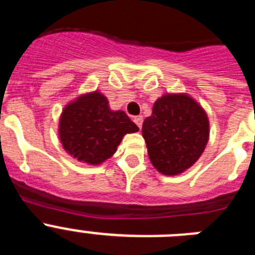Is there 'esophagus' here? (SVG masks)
<instances>
[{
	"label": "esophagus",
	"mask_w": 255,
	"mask_h": 255,
	"mask_svg": "<svg viewBox=\"0 0 255 255\" xmlns=\"http://www.w3.org/2000/svg\"><path fill=\"white\" fill-rule=\"evenodd\" d=\"M134 123L139 126V129H141V125H143V116H135Z\"/></svg>",
	"instance_id": "1"
}]
</instances>
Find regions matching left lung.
Listing matches in <instances>:
<instances>
[{
    "label": "left lung",
    "instance_id": "1",
    "mask_svg": "<svg viewBox=\"0 0 255 255\" xmlns=\"http://www.w3.org/2000/svg\"><path fill=\"white\" fill-rule=\"evenodd\" d=\"M150 162L163 175H177L198 161L209 138L206 112L186 94H164L143 123Z\"/></svg>",
    "mask_w": 255,
    "mask_h": 255
}]
</instances>
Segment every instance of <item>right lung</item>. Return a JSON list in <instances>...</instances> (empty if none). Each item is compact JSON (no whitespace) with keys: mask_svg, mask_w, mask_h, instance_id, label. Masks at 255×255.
<instances>
[{"mask_svg":"<svg viewBox=\"0 0 255 255\" xmlns=\"http://www.w3.org/2000/svg\"><path fill=\"white\" fill-rule=\"evenodd\" d=\"M139 128L124 111H112L98 92L79 97L61 115L60 139L67 153L85 163L100 164L116 152L123 136Z\"/></svg>","mask_w":255,"mask_h":255,"instance_id":"right-lung-1","label":"right lung"}]
</instances>
